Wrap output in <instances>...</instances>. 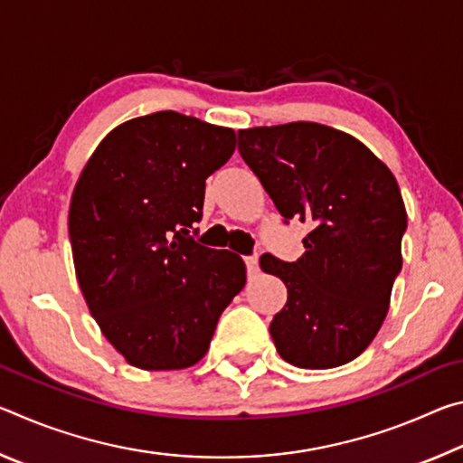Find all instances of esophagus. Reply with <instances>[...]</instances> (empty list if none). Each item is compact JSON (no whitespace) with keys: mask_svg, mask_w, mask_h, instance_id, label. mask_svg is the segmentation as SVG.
Here are the masks:
<instances>
[{"mask_svg":"<svg viewBox=\"0 0 463 463\" xmlns=\"http://www.w3.org/2000/svg\"><path fill=\"white\" fill-rule=\"evenodd\" d=\"M245 263H247L249 276H253V273H257V269H260V257H257V255L245 257Z\"/></svg>","mask_w":463,"mask_h":463,"instance_id":"34e87169","label":"esophagus"}]
</instances>
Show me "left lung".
I'll return each mask as SVG.
<instances>
[{
    "label": "left lung",
    "mask_w": 463,
    "mask_h": 463,
    "mask_svg": "<svg viewBox=\"0 0 463 463\" xmlns=\"http://www.w3.org/2000/svg\"><path fill=\"white\" fill-rule=\"evenodd\" d=\"M239 151L286 221L315 224L298 261L260 260L288 288L269 325L278 354L304 370L349 364L378 335L402 269L396 177L355 137L317 122L239 130Z\"/></svg>",
    "instance_id": "8db88e82"
}]
</instances>
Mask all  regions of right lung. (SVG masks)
Returning a JSON list of instances; mask_svg holds the SVG:
<instances>
[{
  "instance_id": "1",
  "label": "right lung",
  "mask_w": 463,
  "mask_h": 463,
  "mask_svg": "<svg viewBox=\"0 0 463 463\" xmlns=\"http://www.w3.org/2000/svg\"><path fill=\"white\" fill-rule=\"evenodd\" d=\"M234 145L232 128L165 109L116 127L77 179L69 206L77 281L101 333L140 370L198 364L245 286L239 255L190 237L206 179Z\"/></svg>"
}]
</instances>
